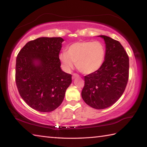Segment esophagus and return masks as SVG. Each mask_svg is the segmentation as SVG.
I'll list each match as a JSON object with an SVG mask.
<instances>
[{"instance_id":"1","label":"esophagus","mask_w":147,"mask_h":147,"mask_svg":"<svg viewBox=\"0 0 147 147\" xmlns=\"http://www.w3.org/2000/svg\"><path fill=\"white\" fill-rule=\"evenodd\" d=\"M79 75L78 74L76 73H73V76H72V78H73V79H74L75 78H76V77H78Z\"/></svg>"}]
</instances>
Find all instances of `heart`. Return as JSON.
Here are the masks:
<instances>
[{"mask_svg":"<svg viewBox=\"0 0 147 147\" xmlns=\"http://www.w3.org/2000/svg\"><path fill=\"white\" fill-rule=\"evenodd\" d=\"M105 54V48L101 42L80 41L69 46L67 53L61 54L59 58L65 70L70 71L74 63L82 73L91 74L101 67Z\"/></svg>","mask_w":147,"mask_h":147,"instance_id":"heart-1","label":"heart"}]
</instances>
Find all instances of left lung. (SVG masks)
I'll return each mask as SVG.
<instances>
[{"mask_svg": "<svg viewBox=\"0 0 147 147\" xmlns=\"http://www.w3.org/2000/svg\"><path fill=\"white\" fill-rule=\"evenodd\" d=\"M106 43V55L101 67L84 76V101L94 109L108 108L125 90L129 77V57L119 41L100 36Z\"/></svg>", "mask_w": 147, "mask_h": 147, "instance_id": "left-lung-1", "label": "left lung"}]
</instances>
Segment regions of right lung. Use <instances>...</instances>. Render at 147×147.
I'll list each match as a JSON object with an SVG mask.
<instances>
[{"label":"right lung","instance_id":"1","mask_svg":"<svg viewBox=\"0 0 147 147\" xmlns=\"http://www.w3.org/2000/svg\"><path fill=\"white\" fill-rule=\"evenodd\" d=\"M63 41L59 37L39 38L28 42L17 56L16 82L20 96L41 112L58 108L72 82L71 74L60 68L59 54Z\"/></svg>","mask_w":147,"mask_h":147}]
</instances>
